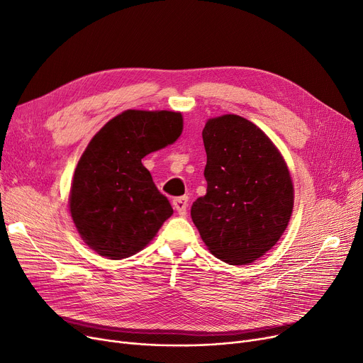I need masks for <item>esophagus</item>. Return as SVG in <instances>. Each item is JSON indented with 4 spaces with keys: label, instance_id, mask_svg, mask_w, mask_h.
<instances>
[{
    "label": "esophagus",
    "instance_id": "esophagus-1",
    "mask_svg": "<svg viewBox=\"0 0 363 363\" xmlns=\"http://www.w3.org/2000/svg\"><path fill=\"white\" fill-rule=\"evenodd\" d=\"M174 207L177 208V212L181 215V216H185L186 215V207H188V197H177L174 199Z\"/></svg>",
    "mask_w": 363,
    "mask_h": 363
}]
</instances>
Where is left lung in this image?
I'll return each instance as SVG.
<instances>
[{
	"label": "left lung",
	"mask_w": 363,
	"mask_h": 363,
	"mask_svg": "<svg viewBox=\"0 0 363 363\" xmlns=\"http://www.w3.org/2000/svg\"><path fill=\"white\" fill-rule=\"evenodd\" d=\"M207 193L191 218L213 256L247 264L271 250L290 222L294 188L287 163L266 133L237 114L203 129Z\"/></svg>",
	"instance_id": "left-lung-1"
}]
</instances>
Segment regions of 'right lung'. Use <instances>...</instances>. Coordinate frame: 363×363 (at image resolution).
Returning <instances> with one entry per match:
<instances>
[{
	"label": "right lung",
	"mask_w": 363,
	"mask_h": 363,
	"mask_svg": "<svg viewBox=\"0 0 363 363\" xmlns=\"http://www.w3.org/2000/svg\"><path fill=\"white\" fill-rule=\"evenodd\" d=\"M182 123L177 111L126 110L89 141L74 169L69 207L92 250L113 260L135 255L174 213L141 160L174 144Z\"/></svg>",
	"instance_id": "right-lung-1"
}]
</instances>
